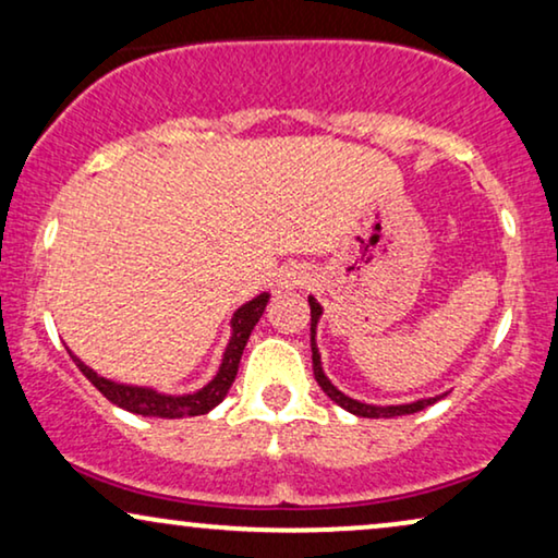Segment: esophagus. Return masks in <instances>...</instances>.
Segmentation results:
<instances>
[{
  "label": "esophagus",
  "instance_id": "1",
  "mask_svg": "<svg viewBox=\"0 0 558 558\" xmlns=\"http://www.w3.org/2000/svg\"><path fill=\"white\" fill-rule=\"evenodd\" d=\"M312 281V274H310V269L307 266H287L284 271L279 274V279H277V289L279 292H292V289H302V287H307Z\"/></svg>",
  "mask_w": 558,
  "mask_h": 558
}]
</instances>
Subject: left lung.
Returning a JSON list of instances; mask_svg holds the SVG:
<instances>
[{"instance_id":"1","label":"left lung","mask_w":558,"mask_h":558,"mask_svg":"<svg viewBox=\"0 0 558 558\" xmlns=\"http://www.w3.org/2000/svg\"><path fill=\"white\" fill-rule=\"evenodd\" d=\"M310 315H312V371H315V378L317 384L323 391L330 396V399L338 403V407H342L345 411H350V414L355 416H365V418H391V416H407V414H416V411H422L426 407H432L434 401H439L441 396H432V399H418V401H411V403H396V407H376V403H363L357 399H350V396H345L340 391L338 386H332V380L325 376L323 371V357H319V350H317V323L319 317H323V304H319L315 296H310Z\"/></svg>"}]
</instances>
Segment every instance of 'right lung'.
I'll return each mask as SVG.
<instances>
[{"mask_svg":"<svg viewBox=\"0 0 558 558\" xmlns=\"http://www.w3.org/2000/svg\"><path fill=\"white\" fill-rule=\"evenodd\" d=\"M266 304H269V292H262L254 300L241 304L239 310L233 312L231 317V340H228L223 361H220V368L213 380H208L203 388H197L193 393H182V396H172V393H159L149 386H126V384H117V380H109L104 376H98L94 368H88L86 363L81 361L78 355H73V363L78 365L83 376H86L90 384H94L98 391H101L106 399L117 407L132 411V414H142V416H159V418H182V416H201L208 414L210 409H216L220 401L226 399L228 388L235 380V373H239V363L243 355V348H246L248 335L254 330L258 319H262Z\"/></svg>","mask_w":558,"mask_h":558,"instance_id":"add662e5","label":"right lung"}]
</instances>
